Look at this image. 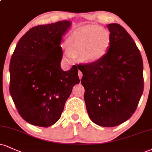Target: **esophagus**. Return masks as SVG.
Segmentation results:
<instances>
[{"mask_svg": "<svg viewBox=\"0 0 152 152\" xmlns=\"http://www.w3.org/2000/svg\"><path fill=\"white\" fill-rule=\"evenodd\" d=\"M82 76H83V74H82V72L81 71H78V77H79V78H80V80L81 79V78H82Z\"/></svg>", "mask_w": 152, "mask_h": 152, "instance_id": "obj_1", "label": "esophagus"}]
</instances>
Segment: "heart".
Here are the masks:
<instances>
[{
    "instance_id": "b5f03b06",
    "label": "heart",
    "mask_w": 152,
    "mask_h": 152,
    "mask_svg": "<svg viewBox=\"0 0 152 152\" xmlns=\"http://www.w3.org/2000/svg\"><path fill=\"white\" fill-rule=\"evenodd\" d=\"M110 37L105 29L96 25H88L77 29L69 36L66 41L70 57L79 56L86 63L98 61L109 48Z\"/></svg>"
}]
</instances>
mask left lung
Segmentation results:
<instances>
[{
    "label": "left lung",
    "instance_id": "8db88e82",
    "mask_svg": "<svg viewBox=\"0 0 152 152\" xmlns=\"http://www.w3.org/2000/svg\"><path fill=\"white\" fill-rule=\"evenodd\" d=\"M107 52L94 63L78 64L83 74L84 100L96 125L118 126L134 114L144 90L143 61L136 44L123 27L109 24Z\"/></svg>",
    "mask_w": 152,
    "mask_h": 152
}]
</instances>
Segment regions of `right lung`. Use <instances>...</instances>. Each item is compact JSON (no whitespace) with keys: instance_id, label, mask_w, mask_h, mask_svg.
Listing matches in <instances>:
<instances>
[{"instance_id":"add662e5","label":"right lung","mask_w":152,"mask_h":152,"mask_svg":"<svg viewBox=\"0 0 152 152\" xmlns=\"http://www.w3.org/2000/svg\"><path fill=\"white\" fill-rule=\"evenodd\" d=\"M71 24L62 20L32 27L11 56L10 96L20 115L31 125L47 127L56 123L73 87L80 82L76 65L66 71L60 66V45Z\"/></svg>"}]
</instances>
